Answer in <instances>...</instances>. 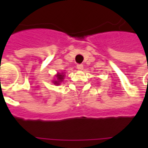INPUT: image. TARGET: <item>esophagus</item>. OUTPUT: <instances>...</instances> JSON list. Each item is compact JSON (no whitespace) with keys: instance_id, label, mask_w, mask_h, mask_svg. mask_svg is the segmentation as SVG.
<instances>
[{"instance_id":"1","label":"esophagus","mask_w":148,"mask_h":148,"mask_svg":"<svg viewBox=\"0 0 148 148\" xmlns=\"http://www.w3.org/2000/svg\"><path fill=\"white\" fill-rule=\"evenodd\" d=\"M77 68L79 70V71H82L84 68V66L83 64H77Z\"/></svg>"}]
</instances>
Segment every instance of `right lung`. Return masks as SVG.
<instances>
[{
  "instance_id": "right-lung-1",
  "label": "right lung",
  "mask_w": 148,
  "mask_h": 148,
  "mask_svg": "<svg viewBox=\"0 0 148 148\" xmlns=\"http://www.w3.org/2000/svg\"><path fill=\"white\" fill-rule=\"evenodd\" d=\"M56 79L55 80H53V84H60V82H62L63 80H64V73H58V74H56Z\"/></svg>"
}]
</instances>
